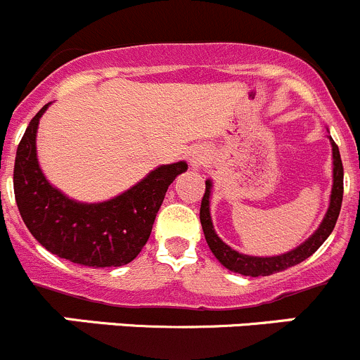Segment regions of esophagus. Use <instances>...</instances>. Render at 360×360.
Returning <instances> with one entry per match:
<instances>
[{"label": "esophagus", "mask_w": 360, "mask_h": 360, "mask_svg": "<svg viewBox=\"0 0 360 360\" xmlns=\"http://www.w3.org/2000/svg\"><path fill=\"white\" fill-rule=\"evenodd\" d=\"M202 162H205V155L201 154V152H192V155H191V165L192 166H195V168H199V166L202 165Z\"/></svg>", "instance_id": "1"}]
</instances>
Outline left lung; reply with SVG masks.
I'll use <instances>...</instances> for the list:
<instances>
[{
    "mask_svg": "<svg viewBox=\"0 0 360 360\" xmlns=\"http://www.w3.org/2000/svg\"><path fill=\"white\" fill-rule=\"evenodd\" d=\"M333 143V159H334V169H333V192H330V205L327 210L326 217H323L322 224L316 229V233L309 238L308 241L297 247L296 250H290L289 254L276 255V257H252V255H243L240 252L233 250L229 245L224 243L219 236H217L215 229H213L212 217H210V188H212V181H206L205 194L201 199V210H199V220H201L202 233H205L206 243H208L210 250L213 252L220 264L226 266L227 269L234 273H240L245 276H269L273 273L285 271L287 268L300 264V262L308 259L309 255L315 254L320 248V245L329 238L333 233L336 220L340 217L341 201H343V162H341L340 150L334 140L330 138Z\"/></svg>",
    "mask_w": 360,
    "mask_h": 360,
    "instance_id": "8db88e82",
    "label": "left lung"
}]
</instances>
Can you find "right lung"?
Here are the masks:
<instances>
[{
    "instance_id": "add662e5",
    "label": "right lung",
    "mask_w": 360,
    "mask_h": 360,
    "mask_svg": "<svg viewBox=\"0 0 360 360\" xmlns=\"http://www.w3.org/2000/svg\"><path fill=\"white\" fill-rule=\"evenodd\" d=\"M45 105L31 119L13 166V192L24 224L49 252L92 268H117L133 261L147 243L166 191L185 162L161 166L124 194L84 205L45 180L37 159V129Z\"/></svg>"
}]
</instances>
